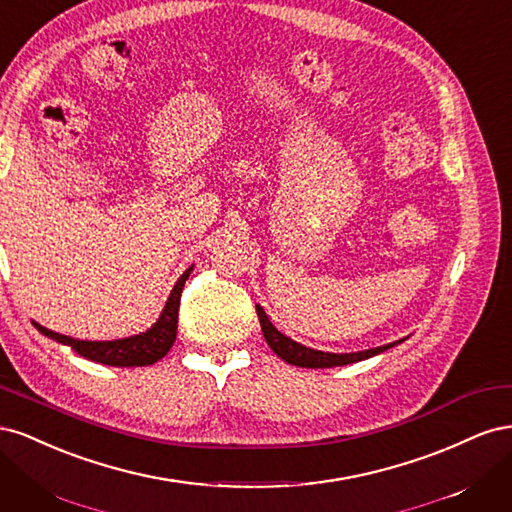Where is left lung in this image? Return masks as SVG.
<instances>
[{
	"label": "left lung",
	"mask_w": 512,
	"mask_h": 512,
	"mask_svg": "<svg viewBox=\"0 0 512 512\" xmlns=\"http://www.w3.org/2000/svg\"><path fill=\"white\" fill-rule=\"evenodd\" d=\"M256 312H258V320H260V327H262V335H265L267 344L271 346V350L280 356L282 361L290 363V365H297V367H312V369H320V367H339V365H350L356 361H365L369 356L380 354L384 350L393 348L395 344L389 346H380V348H371V350H363V352H352V354H331V352H320V350H312L307 346H301L297 342H292L290 337H286L284 333L277 331L271 320L267 318L265 309L260 305H256Z\"/></svg>",
	"instance_id": "obj_1"
}]
</instances>
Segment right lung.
<instances>
[{"instance_id": "right-lung-1", "label": "right lung", "mask_w": 512, "mask_h": 512, "mask_svg": "<svg viewBox=\"0 0 512 512\" xmlns=\"http://www.w3.org/2000/svg\"><path fill=\"white\" fill-rule=\"evenodd\" d=\"M192 273V267L185 271L170 297L166 301V307L162 309V316L158 322L147 333L126 337V339H115V342H83V339H74L68 335H59L49 329L40 327L36 324V329L55 339L59 344H68L72 346L74 352H79L81 356L89 361L104 363V365H113V367H143L160 361L162 356L173 348L175 337H177V318H179V301H181V290L185 280H188Z\"/></svg>"}]
</instances>
